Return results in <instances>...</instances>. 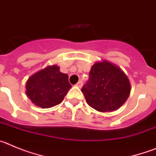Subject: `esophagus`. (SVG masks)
<instances>
[{
    "mask_svg": "<svg viewBox=\"0 0 156 156\" xmlns=\"http://www.w3.org/2000/svg\"><path fill=\"white\" fill-rule=\"evenodd\" d=\"M76 85L77 87H82V86H83V82H82V81H81V80H80L79 82L77 83H76Z\"/></svg>",
    "mask_w": 156,
    "mask_h": 156,
    "instance_id": "esophagus-1",
    "label": "esophagus"
}]
</instances>
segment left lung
I'll return each instance as SVG.
<instances>
[{"mask_svg":"<svg viewBox=\"0 0 156 156\" xmlns=\"http://www.w3.org/2000/svg\"><path fill=\"white\" fill-rule=\"evenodd\" d=\"M81 91L90 107L99 112L116 110L124 104L130 92L127 76L107 61L95 63Z\"/></svg>","mask_w":156,"mask_h":156,"instance_id":"8db88e82","label":"left lung"}]
</instances>
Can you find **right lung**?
<instances>
[{"instance_id": "1", "label": "right lung", "mask_w": 156, "mask_h": 156, "mask_svg": "<svg viewBox=\"0 0 156 156\" xmlns=\"http://www.w3.org/2000/svg\"><path fill=\"white\" fill-rule=\"evenodd\" d=\"M67 74L57 66H48L30 77L27 94L32 102L41 108H51L60 104L71 88Z\"/></svg>"}]
</instances>
